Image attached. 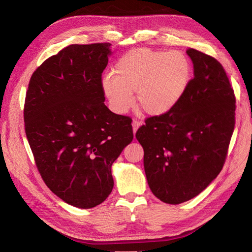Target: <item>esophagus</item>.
Returning a JSON list of instances; mask_svg holds the SVG:
<instances>
[{"instance_id":"34e87169","label":"esophagus","mask_w":252,"mask_h":252,"mask_svg":"<svg viewBox=\"0 0 252 252\" xmlns=\"http://www.w3.org/2000/svg\"><path fill=\"white\" fill-rule=\"evenodd\" d=\"M142 122H139V121H135V120H133L132 121V123H131V125H132V130H133V133L135 134V132H136V130H138V129L142 126Z\"/></svg>"}]
</instances>
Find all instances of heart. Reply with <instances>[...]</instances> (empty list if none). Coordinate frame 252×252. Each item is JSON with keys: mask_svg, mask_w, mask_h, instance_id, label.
Wrapping results in <instances>:
<instances>
[{"mask_svg": "<svg viewBox=\"0 0 252 252\" xmlns=\"http://www.w3.org/2000/svg\"><path fill=\"white\" fill-rule=\"evenodd\" d=\"M191 80V63L181 51L136 48L120 58L112 74L102 78V88L110 107L119 114L132 105L147 116L162 117L177 106Z\"/></svg>", "mask_w": 252, "mask_h": 252, "instance_id": "heart-1", "label": "heart"}]
</instances>
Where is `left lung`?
<instances>
[{
    "label": "left lung",
    "instance_id": "obj_1",
    "mask_svg": "<svg viewBox=\"0 0 252 252\" xmlns=\"http://www.w3.org/2000/svg\"><path fill=\"white\" fill-rule=\"evenodd\" d=\"M186 52L193 79L184 96L165 116L147 119L135 134L150 190L172 205L191 200L218 177L235 119V97L223 66L199 50Z\"/></svg>",
    "mask_w": 252,
    "mask_h": 252
}]
</instances>
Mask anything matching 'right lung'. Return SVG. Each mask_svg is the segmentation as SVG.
<instances>
[{
  "label": "right lung",
  "mask_w": 252,
  "mask_h": 252,
  "mask_svg": "<svg viewBox=\"0 0 252 252\" xmlns=\"http://www.w3.org/2000/svg\"><path fill=\"white\" fill-rule=\"evenodd\" d=\"M110 46L62 49L32 73L25 98L26 136L42 179L61 200L83 209L107 199L111 166L133 139L131 119L104 104Z\"/></svg>",
  "instance_id": "right-lung-1"
}]
</instances>
